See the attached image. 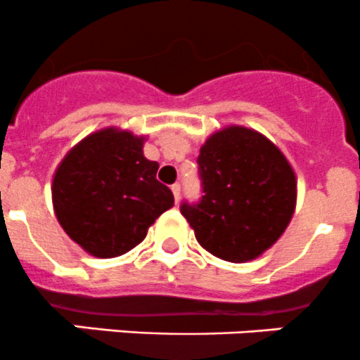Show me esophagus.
I'll return each instance as SVG.
<instances>
[{"mask_svg":"<svg viewBox=\"0 0 360 360\" xmlns=\"http://www.w3.org/2000/svg\"><path fill=\"white\" fill-rule=\"evenodd\" d=\"M172 192H173V195H175V201L179 202V199H180V184H173L172 185Z\"/></svg>","mask_w":360,"mask_h":360,"instance_id":"34e87169","label":"esophagus"}]
</instances>
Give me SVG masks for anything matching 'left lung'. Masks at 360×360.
Masks as SVG:
<instances>
[{
  "label": "left lung",
  "mask_w": 360,
  "mask_h": 360,
  "mask_svg": "<svg viewBox=\"0 0 360 360\" xmlns=\"http://www.w3.org/2000/svg\"><path fill=\"white\" fill-rule=\"evenodd\" d=\"M202 195L180 206L205 250L222 261L248 262L278 241L296 210L292 166L264 134L243 126L213 133L199 150Z\"/></svg>",
  "instance_id": "8db88e82"
}]
</instances>
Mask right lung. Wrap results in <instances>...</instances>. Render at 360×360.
I'll return each instance as SVG.
<instances>
[{
  "mask_svg": "<svg viewBox=\"0 0 360 360\" xmlns=\"http://www.w3.org/2000/svg\"><path fill=\"white\" fill-rule=\"evenodd\" d=\"M147 138L105 127L78 141L52 179V205L64 233L87 254L112 259L140 245L175 202L143 155Z\"/></svg>",
  "mask_w": 360,
  "mask_h": 360,
  "instance_id": "1",
  "label": "right lung"
}]
</instances>
